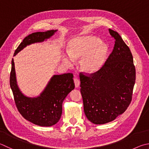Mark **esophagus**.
<instances>
[{
  "mask_svg": "<svg viewBox=\"0 0 149 149\" xmlns=\"http://www.w3.org/2000/svg\"><path fill=\"white\" fill-rule=\"evenodd\" d=\"M74 83H75V86L76 88H78L80 85V82H79V80L77 79V78H74Z\"/></svg>",
  "mask_w": 149,
  "mask_h": 149,
  "instance_id": "obj_1",
  "label": "esophagus"
}]
</instances>
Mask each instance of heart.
Instances as JSON below:
<instances>
[{
  "label": "heart",
  "instance_id": "heart-1",
  "mask_svg": "<svg viewBox=\"0 0 149 149\" xmlns=\"http://www.w3.org/2000/svg\"><path fill=\"white\" fill-rule=\"evenodd\" d=\"M68 56H64L63 61L68 66H72L74 61H79L81 70L86 74H94L101 68L107 58L108 47L94 36H83L73 39L68 49Z\"/></svg>",
  "mask_w": 149,
  "mask_h": 149
}]
</instances>
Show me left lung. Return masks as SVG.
Masks as SVG:
<instances>
[{
    "mask_svg": "<svg viewBox=\"0 0 149 149\" xmlns=\"http://www.w3.org/2000/svg\"><path fill=\"white\" fill-rule=\"evenodd\" d=\"M109 32L115 40V45L104 65L94 74H79L84 112L95 124L109 123L125 111L136 82L130 49L117 32Z\"/></svg>",
    "mask_w": 149,
    "mask_h": 149,
    "instance_id": "left-lung-1",
    "label": "left lung"
}]
</instances>
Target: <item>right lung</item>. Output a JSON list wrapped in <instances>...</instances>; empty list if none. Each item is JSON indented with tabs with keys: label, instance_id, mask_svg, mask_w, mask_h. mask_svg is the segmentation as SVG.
I'll use <instances>...</instances> for the list:
<instances>
[{
	"label": "right lung",
	"instance_id": "add662e5",
	"mask_svg": "<svg viewBox=\"0 0 149 149\" xmlns=\"http://www.w3.org/2000/svg\"><path fill=\"white\" fill-rule=\"evenodd\" d=\"M56 30L37 32L25 37L15 51L14 56L26 45L44 42L55 34ZM71 73L54 75L44 91L36 98L25 96L17 85L12 58L10 84L19 112L26 120L40 126H51L58 123L63 112V102L70 92L75 88Z\"/></svg>",
	"mask_w": 149,
	"mask_h": 149
}]
</instances>
